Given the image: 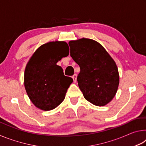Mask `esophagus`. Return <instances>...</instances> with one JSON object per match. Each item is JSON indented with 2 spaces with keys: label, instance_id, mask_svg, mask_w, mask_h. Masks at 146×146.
I'll list each match as a JSON object with an SVG mask.
<instances>
[{
  "label": "esophagus",
  "instance_id": "1",
  "mask_svg": "<svg viewBox=\"0 0 146 146\" xmlns=\"http://www.w3.org/2000/svg\"><path fill=\"white\" fill-rule=\"evenodd\" d=\"M72 78L73 79L74 82H76V78H77V75H76V74H74V75L72 76Z\"/></svg>",
  "mask_w": 146,
  "mask_h": 146
}]
</instances>
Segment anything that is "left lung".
Masks as SVG:
<instances>
[{
    "label": "left lung",
    "instance_id": "left-lung-1",
    "mask_svg": "<svg viewBox=\"0 0 146 146\" xmlns=\"http://www.w3.org/2000/svg\"><path fill=\"white\" fill-rule=\"evenodd\" d=\"M70 55L80 66L78 87L86 100L97 106L107 104L115 97L119 84L117 66L97 41L81 38L69 42Z\"/></svg>",
    "mask_w": 146,
    "mask_h": 146
}]
</instances>
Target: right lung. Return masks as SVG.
<instances>
[{"label": "right lung", "mask_w": 146, "mask_h": 146, "mask_svg": "<svg viewBox=\"0 0 146 146\" xmlns=\"http://www.w3.org/2000/svg\"><path fill=\"white\" fill-rule=\"evenodd\" d=\"M65 42H51L36 49L26 66L24 86L29 98L42 110H53L65 98L73 78L64 75L57 62L69 55Z\"/></svg>", "instance_id": "obj_1"}]
</instances>
